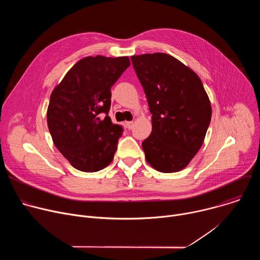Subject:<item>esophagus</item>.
Wrapping results in <instances>:
<instances>
[{
    "instance_id": "1",
    "label": "esophagus",
    "mask_w": 260,
    "mask_h": 260,
    "mask_svg": "<svg viewBox=\"0 0 260 260\" xmlns=\"http://www.w3.org/2000/svg\"><path fill=\"white\" fill-rule=\"evenodd\" d=\"M125 125H126V127H127L128 129H132L133 126H134V121H126V122H125Z\"/></svg>"
}]
</instances>
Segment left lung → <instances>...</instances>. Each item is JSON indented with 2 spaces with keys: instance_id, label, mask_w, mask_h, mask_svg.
<instances>
[{
  "instance_id": "left-lung-1",
  "label": "left lung",
  "mask_w": 260,
  "mask_h": 260,
  "mask_svg": "<svg viewBox=\"0 0 260 260\" xmlns=\"http://www.w3.org/2000/svg\"><path fill=\"white\" fill-rule=\"evenodd\" d=\"M131 59L152 114V132L142 143L146 160L158 172H179L200 150L211 121L203 82L191 69L167 53Z\"/></svg>"
}]
</instances>
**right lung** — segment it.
<instances>
[{"label": "right lung", "instance_id": "add662e5", "mask_svg": "<svg viewBox=\"0 0 260 260\" xmlns=\"http://www.w3.org/2000/svg\"><path fill=\"white\" fill-rule=\"evenodd\" d=\"M127 56H87L53 89L47 124L55 147L79 171L98 172L113 160L123 127L108 116L111 87L129 67Z\"/></svg>", "mask_w": 260, "mask_h": 260}]
</instances>
